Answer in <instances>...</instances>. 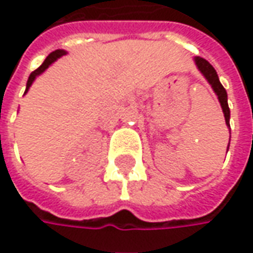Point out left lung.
<instances>
[{"label": "left lung", "mask_w": 253, "mask_h": 253, "mask_svg": "<svg viewBox=\"0 0 253 253\" xmlns=\"http://www.w3.org/2000/svg\"><path fill=\"white\" fill-rule=\"evenodd\" d=\"M194 61L195 64H196V67H198V69L201 71L202 75L205 76V79L209 82V84L211 86V89L216 93L218 101H220V106L223 108V114H224L225 118V125L230 128V108H228V101H227V91H225V89L223 87V84L218 81L216 69L211 67L205 58L195 57ZM228 147H230V142H228ZM228 147H227V152H228Z\"/></svg>", "instance_id": "left-lung-1"}]
</instances>
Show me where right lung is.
<instances>
[{
    "label": "right lung",
    "mask_w": 253,
    "mask_h": 253,
    "mask_svg": "<svg viewBox=\"0 0 253 253\" xmlns=\"http://www.w3.org/2000/svg\"><path fill=\"white\" fill-rule=\"evenodd\" d=\"M67 54V51L65 50H55V51H52L47 58L44 59V62L40 65V67L37 68L36 71H33L32 74H30V76H29V79H28V83H26V90H25V93H28V90L30 89V86H32V83L35 82V79L37 78L39 75H42L43 74L44 71L47 69V68L50 67L51 65L52 62H55L57 59L61 58L62 55H65Z\"/></svg>",
    "instance_id": "1"
}]
</instances>
